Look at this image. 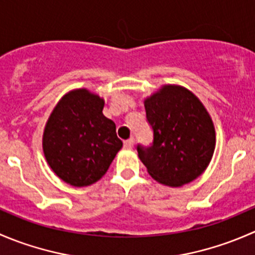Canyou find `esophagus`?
<instances>
[{
    "label": "esophagus",
    "mask_w": 255,
    "mask_h": 255,
    "mask_svg": "<svg viewBox=\"0 0 255 255\" xmlns=\"http://www.w3.org/2000/svg\"><path fill=\"white\" fill-rule=\"evenodd\" d=\"M133 145H134V139H133V138H129V139L125 140V146H126V148L130 149V148H133Z\"/></svg>",
    "instance_id": "34e87169"
}]
</instances>
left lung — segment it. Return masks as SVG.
Here are the masks:
<instances>
[{"label":"left lung","mask_w":255,"mask_h":255,"mask_svg":"<svg viewBox=\"0 0 255 255\" xmlns=\"http://www.w3.org/2000/svg\"><path fill=\"white\" fill-rule=\"evenodd\" d=\"M144 107L154 140L137 150L149 175L170 187L194 181L206 170L216 146L215 126L206 107L180 85L161 86L144 100Z\"/></svg>","instance_id":"1"}]
</instances>
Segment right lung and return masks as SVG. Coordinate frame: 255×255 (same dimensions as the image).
Instances as JSON below:
<instances>
[{
	"instance_id": "obj_1",
	"label": "right lung",
	"mask_w": 255,
	"mask_h": 255,
	"mask_svg": "<svg viewBox=\"0 0 255 255\" xmlns=\"http://www.w3.org/2000/svg\"><path fill=\"white\" fill-rule=\"evenodd\" d=\"M105 100L87 89L64 95L43 133L45 160L59 179L75 187L95 184L109 170L123 143L105 117Z\"/></svg>"
}]
</instances>
